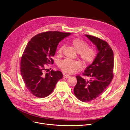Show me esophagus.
Here are the masks:
<instances>
[{"mask_svg":"<svg viewBox=\"0 0 130 130\" xmlns=\"http://www.w3.org/2000/svg\"><path fill=\"white\" fill-rule=\"evenodd\" d=\"M70 77V75H69V74H63V77L64 78H69Z\"/></svg>","mask_w":130,"mask_h":130,"instance_id":"1","label":"esophagus"}]
</instances>
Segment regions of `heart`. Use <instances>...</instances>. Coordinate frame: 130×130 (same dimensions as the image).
I'll use <instances>...</instances> for the list:
<instances>
[{
    "label": "heart",
    "instance_id": "heart-1",
    "mask_svg": "<svg viewBox=\"0 0 130 130\" xmlns=\"http://www.w3.org/2000/svg\"><path fill=\"white\" fill-rule=\"evenodd\" d=\"M71 43L78 52L79 57L84 63L89 64L94 60L96 56V51L93 48L88 47V44L86 41L80 38H75L71 41ZM63 48V45H60L57 51L58 55L61 54ZM58 67L64 72L73 73L80 68L81 64L79 60L66 59L60 61Z\"/></svg>",
    "mask_w": 130,
    "mask_h": 130
}]
</instances>
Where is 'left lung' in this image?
Wrapping results in <instances>:
<instances>
[{"instance_id":"1","label":"left lung","mask_w":130,"mask_h":130,"mask_svg":"<svg viewBox=\"0 0 130 130\" xmlns=\"http://www.w3.org/2000/svg\"><path fill=\"white\" fill-rule=\"evenodd\" d=\"M86 36L95 44L98 53L93 62L82 73L89 79L76 76L77 83L73 91L79 100L90 102L100 96L112 81L114 75V56L107 42L93 36Z\"/></svg>"}]
</instances>
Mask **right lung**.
<instances>
[{
  "label": "right lung",
  "instance_id": "right-lung-1",
  "mask_svg": "<svg viewBox=\"0 0 130 130\" xmlns=\"http://www.w3.org/2000/svg\"><path fill=\"white\" fill-rule=\"evenodd\" d=\"M70 35L60 31L44 32L33 37L27 44L21 58L20 71L26 88L34 96H48L62 78L60 71L52 70L45 73L47 70L45 67L53 63L52 57L59 42Z\"/></svg>",
  "mask_w": 130,
  "mask_h": 130
}]
</instances>
